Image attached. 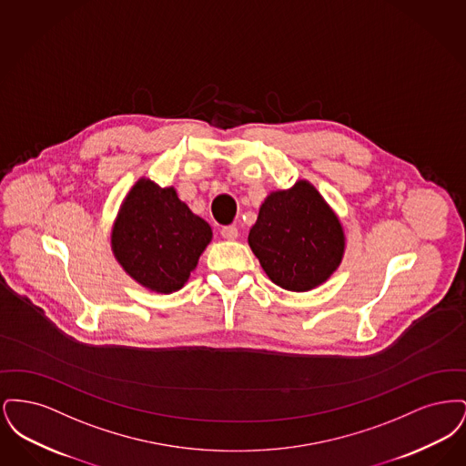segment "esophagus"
Returning a JSON list of instances; mask_svg holds the SVG:
<instances>
[{"label":"esophagus","instance_id":"34e87169","mask_svg":"<svg viewBox=\"0 0 466 466\" xmlns=\"http://www.w3.org/2000/svg\"><path fill=\"white\" fill-rule=\"evenodd\" d=\"M220 236H222L223 239H228V241H234V239H238V236H239V232H238V227H234V225H227V227H222V228H220Z\"/></svg>","mask_w":466,"mask_h":466}]
</instances>
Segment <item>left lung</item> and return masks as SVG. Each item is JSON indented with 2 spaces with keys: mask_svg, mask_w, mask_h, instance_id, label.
<instances>
[{
  "mask_svg": "<svg viewBox=\"0 0 466 466\" xmlns=\"http://www.w3.org/2000/svg\"><path fill=\"white\" fill-rule=\"evenodd\" d=\"M248 243L272 283L308 291L340 264L344 232L318 190L299 181L264 200Z\"/></svg>",
  "mask_w": 466,
  "mask_h": 466,
  "instance_id": "left-lung-1",
  "label": "left lung"
}]
</instances>
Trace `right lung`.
Listing matches in <instances>:
<instances>
[{
    "label": "right lung",
    "instance_id": "obj_1",
    "mask_svg": "<svg viewBox=\"0 0 466 466\" xmlns=\"http://www.w3.org/2000/svg\"><path fill=\"white\" fill-rule=\"evenodd\" d=\"M211 241V227L150 179L133 187L113 228V251L139 285L157 293L181 289Z\"/></svg>",
    "mask_w": 466,
    "mask_h": 466
}]
</instances>
